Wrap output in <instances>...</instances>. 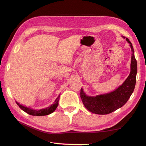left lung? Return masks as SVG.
Returning <instances> with one entry per match:
<instances>
[{
  "label": "left lung",
  "mask_w": 146,
  "mask_h": 146,
  "mask_svg": "<svg viewBox=\"0 0 146 146\" xmlns=\"http://www.w3.org/2000/svg\"><path fill=\"white\" fill-rule=\"evenodd\" d=\"M125 38V37L123 36ZM130 44L132 50V59L130 64V73L123 84L113 92L98 95L95 97L88 96L81 88L80 98L83 104L87 109L92 113L98 115H107L122 107L128 101L133 93L136 83L137 64L134 56V50L132 43L126 38Z\"/></svg>",
  "instance_id": "obj_1"
}]
</instances>
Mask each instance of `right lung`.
I'll return each instance as SVG.
<instances>
[{"instance_id":"right-lung-1","label":"right lung","mask_w":146,"mask_h":146,"mask_svg":"<svg viewBox=\"0 0 146 146\" xmlns=\"http://www.w3.org/2000/svg\"><path fill=\"white\" fill-rule=\"evenodd\" d=\"M59 97L60 95H59V96L57 98V99H56V101H54V104H52L50 106L45 108V109H42L40 110H34L31 109V108L25 107L24 106H23L21 104H20L19 103H18V102H16V104H18V106L21 108V109L24 111L25 112H26L28 114H29L30 115L32 116H45V115H48L49 114L53 113L54 111L56 110V109L58 107V106L59 104Z\"/></svg>"}]
</instances>
